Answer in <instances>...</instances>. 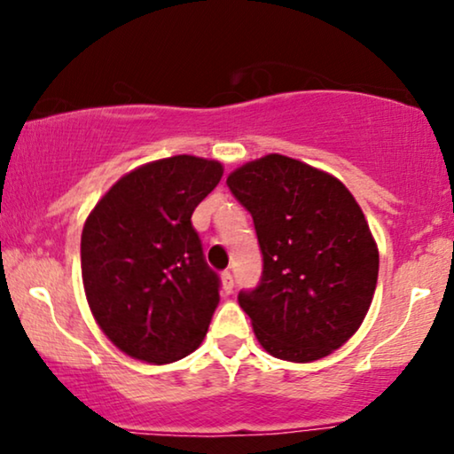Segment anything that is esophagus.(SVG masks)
I'll return each mask as SVG.
<instances>
[{
    "label": "esophagus",
    "instance_id": "esophagus-1",
    "mask_svg": "<svg viewBox=\"0 0 454 454\" xmlns=\"http://www.w3.org/2000/svg\"><path fill=\"white\" fill-rule=\"evenodd\" d=\"M223 289H225V294H231V291H233V275H231V270L223 272Z\"/></svg>",
    "mask_w": 454,
    "mask_h": 454
}]
</instances>
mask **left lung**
Wrapping results in <instances>:
<instances>
[{"mask_svg":"<svg viewBox=\"0 0 454 454\" xmlns=\"http://www.w3.org/2000/svg\"><path fill=\"white\" fill-rule=\"evenodd\" d=\"M254 219L264 269L238 300L270 356L314 362L339 349L368 314L378 250L368 221L337 177L269 154L227 177Z\"/></svg>","mask_w":454,"mask_h":454,"instance_id":"8db88e82","label":"left lung"}]
</instances>
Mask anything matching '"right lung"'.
<instances>
[{"mask_svg": "<svg viewBox=\"0 0 454 454\" xmlns=\"http://www.w3.org/2000/svg\"><path fill=\"white\" fill-rule=\"evenodd\" d=\"M223 167L177 154L123 176L82 231V281L111 343L148 364H169L202 343L221 278L207 264L192 213Z\"/></svg>", "mask_w": 454, "mask_h": 454, "instance_id": "obj_1", "label": "right lung"}]
</instances>
